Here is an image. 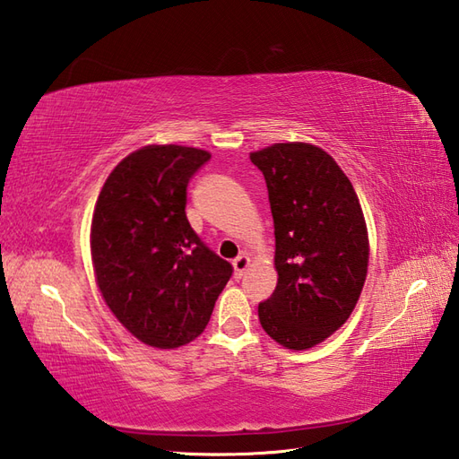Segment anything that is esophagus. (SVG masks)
Returning <instances> with one entry per match:
<instances>
[{
    "mask_svg": "<svg viewBox=\"0 0 459 459\" xmlns=\"http://www.w3.org/2000/svg\"><path fill=\"white\" fill-rule=\"evenodd\" d=\"M249 255H246V253H241L239 257L233 259V274H236V279H241L243 273H246V269L249 267Z\"/></svg>",
    "mask_w": 459,
    "mask_h": 459,
    "instance_id": "1",
    "label": "esophagus"
}]
</instances>
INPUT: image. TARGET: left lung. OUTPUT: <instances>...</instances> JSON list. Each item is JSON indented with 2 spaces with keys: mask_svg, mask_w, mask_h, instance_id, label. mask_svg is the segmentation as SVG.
I'll return each mask as SVG.
<instances>
[{
  "mask_svg": "<svg viewBox=\"0 0 459 459\" xmlns=\"http://www.w3.org/2000/svg\"><path fill=\"white\" fill-rule=\"evenodd\" d=\"M249 159L267 182L279 274L259 322L282 348L310 350L348 322L368 277L361 204L338 162L312 143H274Z\"/></svg>",
  "mask_w": 459,
  "mask_h": 459,
  "instance_id": "1",
  "label": "left lung"
}]
</instances>
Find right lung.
<instances>
[{
	"instance_id": "1",
	"label": "right lung",
	"mask_w": 459,
	"mask_h": 459,
	"mask_svg": "<svg viewBox=\"0 0 459 459\" xmlns=\"http://www.w3.org/2000/svg\"><path fill=\"white\" fill-rule=\"evenodd\" d=\"M210 157L196 147L145 145L117 162L96 200V284L121 325L151 348L196 340L231 277L185 212L188 180Z\"/></svg>"
}]
</instances>
